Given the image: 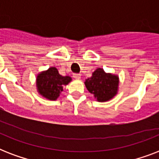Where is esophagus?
Wrapping results in <instances>:
<instances>
[{
	"instance_id": "1",
	"label": "esophagus",
	"mask_w": 159,
	"mask_h": 159,
	"mask_svg": "<svg viewBox=\"0 0 159 159\" xmlns=\"http://www.w3.org/2000/svg\"><path fill=\"white\" fill-rule=\"evenodd\" d=\"M73 77L75 79H80L81 78V74L79 73H73Z\"/></svg>"
}]
</instances>
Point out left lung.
<instances>
[{"label": "left lung", "instance_id": "left-lung-1", "mask_svg": "<svg viewBox=\"0 0 159 159\" xmlns=\"http://www.w3.org/2000/svg\"><path fill=\"white\" fill-rule=\"evenodd\" d=\"M85 85L98 102H106L117 93L119 78L117 76L106 73L104 70L98 68L92 73V77L86 80Z\"/></svg>", "mask_w": 159, "mask_h": 159}]
</instances>
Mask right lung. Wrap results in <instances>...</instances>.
Returning a JSON list of instances; mask_svg holds the SVG:
<instances>
[{"label":"right lung","mask_w":159,"mask_h":159,"mask_svg":"<svg viewBox=\"0 0 159 159\" xmlns=\"http://www.w3.org/2000/svg\"><path fill=\"white\" fill-rule=\"evenodd\" d=\"M70 77H63L58 73L56 67H50L41 72L37 77V87L39 92L47 99L54 101L59 97L63 87L71 82Z\"/></svg>","instance_id":"1"}]
</instances>
